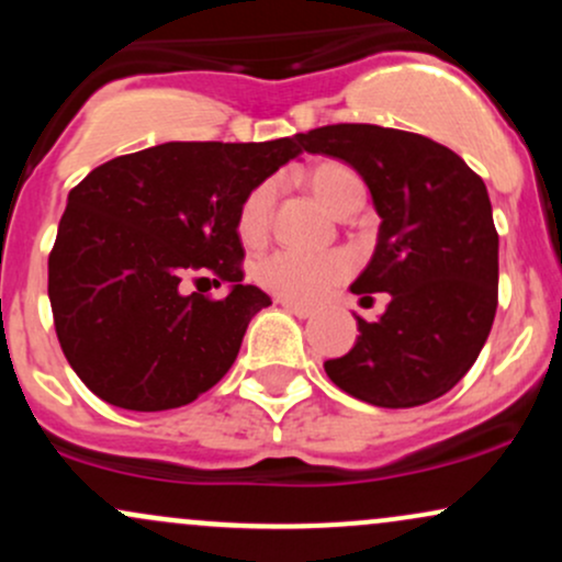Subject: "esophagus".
I'll use <instances>...</instances> for the list:
<instances>
[{
	"instance_id": "esophagus-1",
	"label": "esophagus",
	"mask_w": 562,
	"mask_h": 562,
	"mask_svg": "<svg viewBox=\"0 0 562 562\" xmlns=\"http://www.w3.org/2000/svg\"><path fill=\"white\" fill-rule=\"evenodd\" d=\"M277 303H280V306L282 308H285V312H290V314H295V317H299V319H308V317H312V308H308V306H301V303H293V301H277Z\"/></svg>"
}]
</instances>
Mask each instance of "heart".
<instances>
[{"instance_id": "1", "label": "heart", "mask_w": 562, "mask_h": 562, "mask_svg": "<svg viewBox=\"0 0 562 562\" xmlns=\"http://www.w3.org/2000/svg\"><path fill=\"white\" fill-rule=\"evenodd\" d=\"M312 195L325 205L330 214L338 216L353 198L362 195V179L351 166L340 160H322L303 173ZM277 198L274 182H261L245 195L237 211V235L243 243L256 245L267 237L269 218H272ZM351 272V259L340 250L327 254H303V250H274L263 256L254 267L256 282L282 301L293 303H317L333 293Z\"/></svg>"}]
</instances>
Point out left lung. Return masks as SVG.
<instances>
[{
  "mask_svg": "<svg viewBox=\"0 0 562 562\" xmlns=\"http://www.w3.org/2000/svg\"><path fill=\"white\" fill-rule=\"evenodd\" d=\"M306 153L357 169L380 216L378 245L351 293H389L378 322L325 362L338 389L385 409L443 396L479 359L496 314L499 235L486 184L423 134L335 124L301 134Z\"/></svg>",
  "mask_w": 562,
  "mask_h": 562,
  "instance_id": "1",
  "label": "left lung"
}]
</instances>
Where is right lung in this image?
<instances>
[{"instance_id": "1", "label": "right lung", "mask_w": 562, "mask_h": 562, "mask_svg": "<svg viewBox=\"0 0 562 562\" xmlns=\"http://www.w3.org/2000/svg\"><path fill=\"white\" fill-rule=\"evenodd\" d=\"M303 153L272 142H166L97 166L68 192L49 254V303L68 364L102 402L177 409L227 375L248 322L272 306L243 285L240 203ZM214 273L222 302L187 296Z\"/></svg>"}]
</instances>
